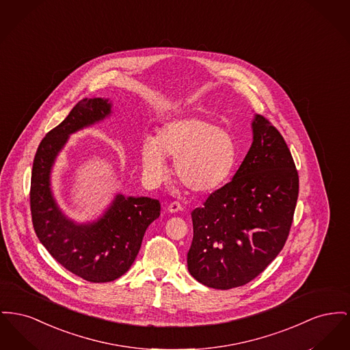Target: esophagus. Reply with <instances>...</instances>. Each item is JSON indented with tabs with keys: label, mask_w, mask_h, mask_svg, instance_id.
I'll return each mask as SVG.
<instances>
[{
	"label": "esophagus",
	"mask_w": 350,
	"mask_h": 350,
	"mask_svg": "<svg viewBox=\"0 0 350 350\" xmlns=\"http://www.w3.org/2000/svg\"><path fill=\"white\" fill-rule=\"evenodd\" d=\"M183 208V206L180 202H177V201H173V202H170L169 206H167V210L170 211V213H177V211H180Z\"/></svg>",
	"instance_id": "1"
}]
</instances>
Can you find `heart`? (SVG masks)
<instances>
[{
    "label": "heart",
    "instance_id": "heart-1",
    "mask_svg": "<svg viewBox=\"0 0 350 350\" xmlns=\"http://www.w3.org/2000/svg\"><path fill=\"white\" fill-rule=\"evenodd\" d=\"M237 156L231 133L200 115L166 122L156 139L146 136L142 144V163L149 178L161 180L166 174L165 157H170L174 159L180 183L197 193L224 185L234 170Z\"/></svg>",
    "mask_w": 350,
    "mask_h": 350
}]
</instances>
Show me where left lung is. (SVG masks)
Listing matches in <instances>:
<instances>
[{
	"mask_svg": "<svg viewBox=\"0 0 350 350\" xmlns=\"http://www.w3.org/2000/svg\"><path fill=\"white\" fill-rule=\"evenodd\" d=\"M252 144L226 185L191 211L187 269L215 289L245 286L286 245L299 196V174L280 132L255 115Z\"/></svg>",
	"mask_w": 350,
	"mask_h": 350,
	"instance_id": "1",
	"label": "left lung"
}]
</instances>
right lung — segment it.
Instances as JSON below:
<instances>
[{
    "label": "right lung",
    "mask_w": 350,
    "mask_h": 350,
    "mask_svg": "<svg viewBox=\"0 0 350 350\" xmlns=\"http://www.w3.org/2000/svg\"><path fill=\"white\" fill-rule=\"evenodd\" d=\"M111 115L108 99H83L37 149L30 185V210L36 234L63 267L91 283L112 282L135 262L148 226L160 217V202L149 197L118 194L103 217L75 224L58 207L50 176L68 136Z\"/></svg>",
    "instance_id": "add662e5"
}]
</instances>
